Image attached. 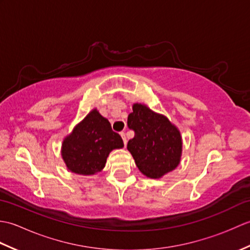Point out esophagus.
<instances>
[{
  "label": "esophagus",
  "mask_w": 250,
  "mask_h": 250,
  "mask_svg": "<svg viewBox=\"0 0 250 250\" xmlns=\"http://www.w3.org/2000/svg\"><path fill=\"white\" fill-rule=\"evenodd\" d=\"M120 135H121V137H122V140H124L125 146H126V137H125V132H121Z\"/></svg>",
  "instance_id": "1"
}]
</instances>
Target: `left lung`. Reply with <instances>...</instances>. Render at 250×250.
Instances as JSON below:
<instances>
[{
    "label": "left lung",
    "mask_w": 250,
    "mask_h": 250,
    "mask_svg": "<svg viewBox=\"0 0 250 250\" xmlns=\"http://www.w3.org/2000/svg\"><path fill=\"white\" fill-rule=\"evenodd\" d=\"M132 109L128 126L135 135L126 148L143 175L152 179L161 178L180 163L182 135L167 117L151 110L147 105L134 103Z\"/></svg>",
    "instance_id": "obj_1"
}]
</instances>
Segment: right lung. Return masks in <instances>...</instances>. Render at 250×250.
Returning <instances> with one entry per match:
<instances>
[{
	"label": "right lung",
	"instance_id": "right-lung-1",
	"mask_svg": "<svg viewBox=\"0 0 250 250\" xmlns=\"http://www.w3.org/2000/svg\"><path fill=\"white\" fill-rule=\"evenodd\" d=\"M122 147L121 136L111 130L109 121L93 108L64 137L61 156L68 171L89 176L102 171L109 152Z\"/></svg>",
	"mask_w": 250,
	"mask_h": 250
}]
</instances>
